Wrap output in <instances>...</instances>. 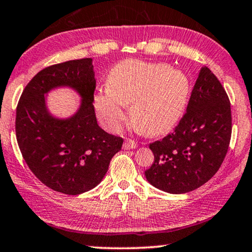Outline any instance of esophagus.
<instances>
[{
    "instance_id": "obj_1",
    "label": "esophagus",
    "mask_w": 252,
    "mask_h": 252,
    "mask_svg": "<svg viewBox=\"0 0 252 252\" xmlns=\"http://www.w3.org/2000/svg\"><path fill=\"white\" fill-rule=\"evenodd\" d=\"M135 148H137V143H136L135 141H132V139H126L123 143V149L126 150H129V149H135Z\"/></svg>"
}]
</instances>
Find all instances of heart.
Returning <instances> with one entry per match:
<instances>
[{"mask_svg":"<svg viewBox=\"0 0 252 252\" xmlns=\"http://www.w3.org/2000/svg\"><path fill=\"white\" fill-rule=\"evenodd\" d=\"M189 96V80L163 63L128 60L108 76V89L95 95L97 116L108 130L116 131L126 120V104H132V122L147 135H159L175 126Z\"/></svg>","mask_w":252,"mask_h":252,"instance_id":"obj_1","label":"heart"}]
</instances>
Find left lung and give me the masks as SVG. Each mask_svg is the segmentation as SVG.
I'll use <instances>...</instances> for the list:
<instances>
[{"instance_id":"obj_1","label":"left lung","mask_w":252,"mask_h":252,"mask_svg":"<svg viewBox=\"0 0 252 252\" xmlns=\"http://www.w3.org/2000/svg\"><path fill=\"white\" fill-rule=\"evenodd\" d=\"M231 131L228 94L203 66L174 131L149 144L154 163L145 171L148 182L169 193H186L203 186L222 165Z\"/></svg>"}]
</instances>
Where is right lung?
<instances>
[{
    "mask_svg": "<svg viewBox=\"0 0 252 252\" xmlns=\"http://www.w3.org/2000/svg\"><path fill=\"white\" fill-rule=\"evenodd\" d=\"M60 85L74 87L82 96L80 110L69 120H56L45 109L44 94ZM95 89L93 60L66 61L37 72L17 103L15 130L21 154L32 174L55 191L80 195L95 188L122 148V137L97 124Z\"/></svg>",
    "mask_w": 252,
    "mask_h": 252,
    "instance_id": "right-lung-1",
    "label": "right lung"
}]
</instances>
